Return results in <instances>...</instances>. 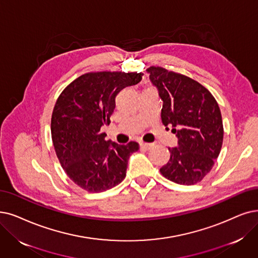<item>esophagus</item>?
I'll return each mask as SVG.
<instances>
[{
    "instance_id": "1",
    "label": "esophagus",
    "mask_w": 258,
    "mask_h": 258,
    "mask_svg": "<svg viewBox=\"0 0 258 258\" xmlns=\"http://www.w3.org/2000/svg\"><path fill=\"white\" fill-rule=\"evenodd\" d=\"M140 146H141V148H143V149L149 150L150 148H152L153 144H151V143H144V142H142V143L140 144Z\"/></svg>"
}]
</instances>
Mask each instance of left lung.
Segmentation results:
<instances>
[{
    "label": "left lung",
    "mask_w": 258,
    "mask_h": 258,
    "mask_svg": "<svg viewBox=\"0 0 258 258\" xmlns=\"http://www.w3.org/2000/svg\"><path fill=\"white\" fill-rule=\"evenodd\" d=\"M147 73L163 101V125L171 126L178 138L177 147L168 148L170 159L160 171L174 183H198L213 168L222 146L217 101L208 89L187 76L159 67H150Z\"/></svg>",
    "instance_id": "1"
}]
</instances>
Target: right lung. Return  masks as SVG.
Listing matches in <instances>:
<instances>
[{
    "label": "right lung",
    "instance_id": "1",
    "mask_svg": "<svg viewBox=\"0 0 258 258\" xmlns=\"http://www.w3.org/2000/svg\"><path fill=\"white\" fill-rule=\"evenodd\" d=\"M142 73L97 72L75 79L58 97L51 115V140L61 166L79 187L99 192L126 177L129 157L139 150L106 141L100 128L109 125L115 97L142 80Z\"/></svg>",
    "mask_w": 258,
    "mask_h": 258
}]
</instances>
